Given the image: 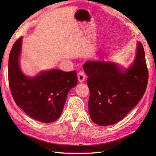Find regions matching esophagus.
Segmentation results:
<instances>
[{"label":"esophagus","instance_id":"esophagus-1","mask_svg":"<svg viewBox=\"0 0 156 156\" xmlns=\"http://www.w3.org/2000/svg\"><path fill=\"white\" fill-rule=\"evenodd\" d=\"M77 78H78V81L80 83H82L84 81V79H85V74H84V72H80L77 75Z\"/></svg>","mask_w":156,"mask_h":156}]
</instances>
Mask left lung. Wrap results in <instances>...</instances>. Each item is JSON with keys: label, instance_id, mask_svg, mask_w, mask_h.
Returning a JSON list of instances; mask_svg holds the SVG:
<instances>
[{"label": "left lung", "instance_id": "obj_1", "mask_svg": "<svg viewBox=\"0 0 156 156\" xmlns=\"http://www.w3.org/2000/svg\"><path fill=\"white\" fill-rule=\"evenodd\" d=\"M136 45L135 60L127 69L103 61L84 64L88 77V112L98 125H112L123 119L144 95L148 72L143 46L140 41Z\"/></svg>", "mask_w": 156, "mask_h": 156}]
</instances>
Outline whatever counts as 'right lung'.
Here are the masks:
<instances>
[{"label": "right lung", "instance_id": "1", "mask_svg": "<svg viewBox=\"0 0 156 156\" xmlns=\"http://www.w3.org/2000/svg\"><path fill=\"white\" fill-rule=\"evenodd\" d=\"M22 37L14 43L9 55L8 81L14 101L26 114L43 123L57 120L71 88L77 85L75 71L50 69L27 77L20 66Z\"/></svg>", "mask_w": 156, "mask_h": 156}]
</instances>
